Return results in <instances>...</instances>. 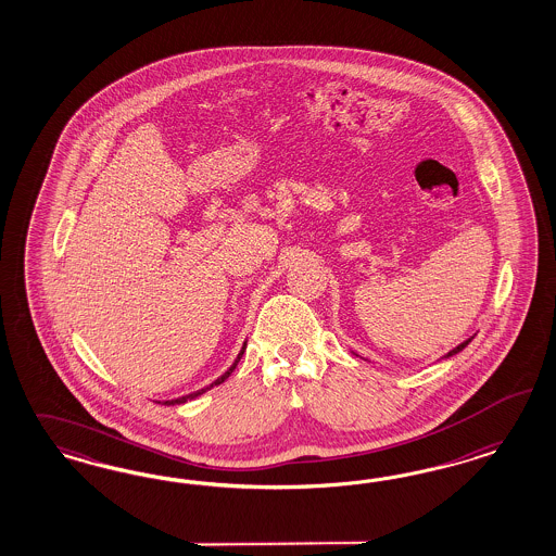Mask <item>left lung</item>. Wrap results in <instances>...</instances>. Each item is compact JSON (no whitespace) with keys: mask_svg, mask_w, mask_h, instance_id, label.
Here are the masks:
<instances>
[{"mask_svg":"<svg viewBox=\"0 0 556 556\" xmlns=\"http://www.w3.org/2000/svg\"><path fill=\"white\" fill-rule=\"evenodd\" d=\"M469 342H471V338H469V340H465V342H463V344H458V346H456L455 351H451V353L446 354V356H453V354L460 353V351H463V349H465V346H467V344H469Z\"/></svg>","mask_w":556,"mask_h":556,"instance_id":"8db88e82","label":"left lung"}]
</instances>
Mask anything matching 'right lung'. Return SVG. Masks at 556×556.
<instances>
[{
    "mask_svg": "<svg viewBox=\"0 0 556 556\" xmlns=\"http://www.w3.org/2000/svg\"><path fill=\"white\" fill-rule=\"evenodd\" d=\"M244 349H247V344H244ZM244 349L240 351V354H238V358L235 361V365L230 367V369L226 370L222 377H218L212 386H207V388L200 389V391H195V393H189V395H186V397H177V400H170V402H165L167 405H175V404H186L187 400H193V397H198V395H202V393H205L207 389L216 388V386H219V383H224L228 377H230V372L236 369V365H238V361L242 358V354H244Z\"/></svg>",
    "mask_w": 556,
    "mask_h": 556,
    "instance_id": "obj_1",
    "label": "right lung"
}]
</instances>
